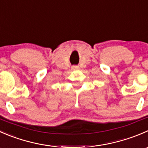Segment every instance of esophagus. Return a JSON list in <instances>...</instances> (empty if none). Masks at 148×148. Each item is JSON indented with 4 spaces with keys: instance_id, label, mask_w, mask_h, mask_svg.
<instances>
[{
    "instance_id": "obj_1",
    "label": "esophagus",
    "mask_w": 148,
    "mask_h": 148,
    "mask_svg": "<svg viewBox=\"0 0 148 148\" xmlns=\"http://www.w3.org/2000/svg\"><path fill=\"white\" fill-rule=\"evenodd\" d=\"M77 69H79V67L77 65H73V66H72V70H73V71Z\"/></svg>"
}]
</instances>
